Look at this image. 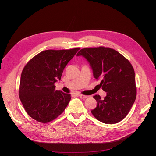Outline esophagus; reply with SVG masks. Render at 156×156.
Returning <instances> with one entry per match:
<instances>
[{
  "instance_id": "34e87169",
  "label": "esophagus",
  "mask_w": 156,
  "mask_h": 156,
  "mask_svg": "<svg viewBox=\"0 0 156 156\" xmlns=\"http://www.w3.org/2000/svg\"><path fill=\"white\" fill-rule=\"evenodd\" d=\"M79 96L82 98V99H86L87 98L88 96H86V95H83V94H79Z\"/></svg>"
}]
</instances>
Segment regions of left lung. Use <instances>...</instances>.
<instances>
[{
    "mask_svg": "<svg viewBox=\"0 0 156 156\" xmlns=\"http://www.w3.org/2000/svg\"><path fill=\"white\" fill-rule=\"evenodd\" d=\"M77 55L90 62L94 78L101 80L99 86L107 92L103 99L99 95L93 96L98 102L91 110L93 116L107 124L122 120L136 97L135 71L131 63L115 49L103 46L82 49Z\"/></svg>",
    "mask_w": 156,
    "mask_h": 156,
    "instance_id": "8db88e82",
    "label": "left lung"
}]
</instances>
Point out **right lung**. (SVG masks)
Segmentation results:
<instances>
[{"label":"right lung","instance_id":"add662e5","mask_svg":"<svg viewBox=\"0 0 156 156\" xmlns=\"http://www.w3.org/2000/svg\"><path fill=\"white\" fill-rule=\"evenodd\" d=\"M46 50L33 57L22 71L19 97L27 114L34 120L46 123L63 113L71 94L55 90L66 65L80 50Z\"/></svg>","mask_w":156,"mask_h":156}]
</instances>
